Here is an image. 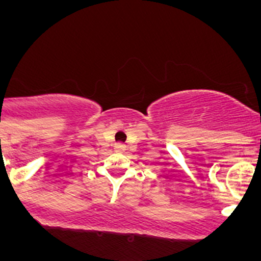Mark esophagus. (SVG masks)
<instances>
[{
  "label": "esophagus",
  "mask_w": 261,
  "mask_h": 261,
  "mask_svg": "<svg viewBox=\"0 0 261 261\" xmlns=\"http://www.w3.org/2000/svg\"><path fill=\"white\" fill-rule=\"evenodd\" d=\"M114 148H115V151L123 152V151H125V148H127V147H125V144H123V143H117L114 146Z\"/></svg>",
  "instance_id": "1"
}]
</instances>
